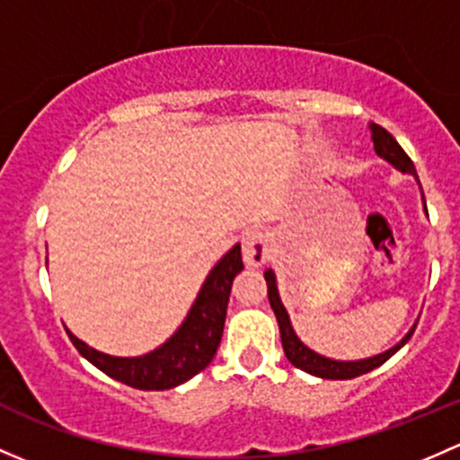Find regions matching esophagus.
I'll use <instances>...</instances> for the list:
<instances>
[{
    "instance_id": "34e87169",
    "label": "esophagus",
    "mask_w": 460,
    "mask_h": 460,
    "mask_svg": "<svg viewBox=\"0 0 460 460\" xmlns=\"http://www.w3.org/2000/svg\"><path fill=\"white\" fill-rule=\"evenodd\" d=\"M246 267H262L270 255V235L262 229H251L243 238Z\"/></svg>"
}]
</instances>
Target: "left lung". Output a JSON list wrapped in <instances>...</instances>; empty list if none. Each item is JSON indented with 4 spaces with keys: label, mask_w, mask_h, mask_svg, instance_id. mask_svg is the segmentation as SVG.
Returning a JSON list of instances; mask_svg holds the SVG:
<instances>
[{
    "label": "left lung",
    "mask_w": 460,
    "mask_h": 460,
    "mask_svg": "<svg viewBox=\"0 0 460 460\" xmlns=\"http://www.w3.org/2000/svg\"><path fill=\"white\" fill-rule=\"evenodd\" d=\"M370 132H372V143H375L376 156H381L384 161H388L390 165H393L394 169H399L401 173H410V176L417 178L414 163L410 161L408 154L401 149V145L394 141V137L388 132V129H384L381 125H376V123H370ZM417 182H419V178H417ZM421 198H423V207H425L423 191H421ZM425 214H428V209H425ZM264 279H267V293H269L270 308H273L275 317H278V323H279V337H282L284 355H287V359L291 361L295 368L308 372V375L322 376V379H355V376L366 375V372L379 368V366L385 364V361H388L390 357L399 350V348H403L405 344H408V340L412 337L414 328H417V323H414V326L408 331V335H405L399 344L390 348V350L379 352V355H372V357H368V359H357V361L331 359V357H323V355H319V352L311 350V348L304 344L297 335H295L291 317H288L287 308H284L282 299H279L278 282H275L273 270L270 269L264 270Z\"/></svg>",
    "instance_id": "8db88e82"
}]
</instances>
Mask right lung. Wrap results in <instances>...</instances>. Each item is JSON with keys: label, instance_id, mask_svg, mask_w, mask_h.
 I'll list each match as a JSON object with an SVG mask.
<instances>
[{"label": "right lung", "instance_id": "obj_1", "mask_svg": "<svg viewBox=\"0 0 460 460\" xmlns=\"http://www.w3.org/2000/svg\"><path fill=\"white\" fill-rule=\"evenodd\" d=\"M243 269V253H240V244H235L209 270L185 322L165 344L154 348L147 355L112 357L88 346L70 331H67V337L92 366L120 384L138 390L176 388L205 370L214 359L222 340L231 287H234L235 275Z\"/></svg>", "mask_w": 460, "mask_h": 460}]
</instances>
